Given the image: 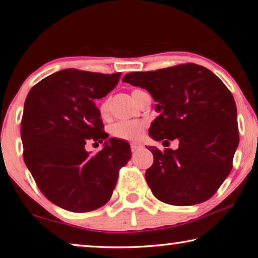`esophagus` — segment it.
Returning <instances> with one entry per match:
<instances>
[{"instance_id": "1", "label": "esophagus", "mask_w": 258, "mask_h": 258, "mask_svg": "<svg viewBox=\"0 0 258 258\" xmlns=\"http://www.w3.org/2000/svg\"><path fill=\"white\" fill-rule=\"evenodd\" d=\"M141 147H142V146L140 145V143H137V142H132V143H131V149H132L133 152H135L138 149H140V148H141Z\"/></svg>"}]
</instances>
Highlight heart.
Masks as SVG:
<instances>
[{
  "label": "heart",
  "instance_id": "b5f03b06",
  "mask_svg": "<svg viewBox=\"0 0 258 258\" xmlns=\"http://www.w3.org/2000/svg\"><path fill=\"white\" fill-rule=\"evenodd\" d=\"M141 92L140 90H134L132 95ZM108 101H103L100 106V113L106 116L108 112ZM145 123L141 120H120L113 124L110 127V133L113 138L121 140H137L141 135Z\"/></svg>",
  "mask_w": 258,
  "mask_h": 258
}]
</instances>
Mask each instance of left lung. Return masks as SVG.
Returning <instances> with one entry per match:
<instances>
[{"instance_id": "left-lung-1", "label": "left lung", "mask_w": 258, "mask_h": 258, "mask_svg": "<svg viewBox=\"0 0 258 258\" xmlns=\"http://www.w3.org/2000/svg\"><path fill=\"white\" fill-rule=\"evenodd\" d=\"M123 82L146 89L157 102L159 116L151 123L150 137L178 140L176 150L149 148L154 164L146 180L152 194L175 206L206 202L228 177L239 145L232 93L196 63L130 73Z\"/></svg>"}]
</instances>
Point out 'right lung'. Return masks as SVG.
I'll list each match as a JSON object with an SVG mask.
<instances>
[{
	"mask_svg": "<svg viewBox=\"0 0 258 258\" xmlns=\"http://www.w3.org/2000/svg\"><path fill=\"white\" fill-rule=\"evenodd\" d=\"M120 73L63 69L45 77L26 98L21 140L25 164L42 194L56 206L91 212L110 199L119 169L132 152L124 140L107 139L94 101L113 90ZM104 142L91 155L86 143Z\"/></svg>",
	"mask_w": 258,
	"mask_h": 258,
	"instance_id": "right-lung-1",
	"label": "right lung"
}]
</instances>
